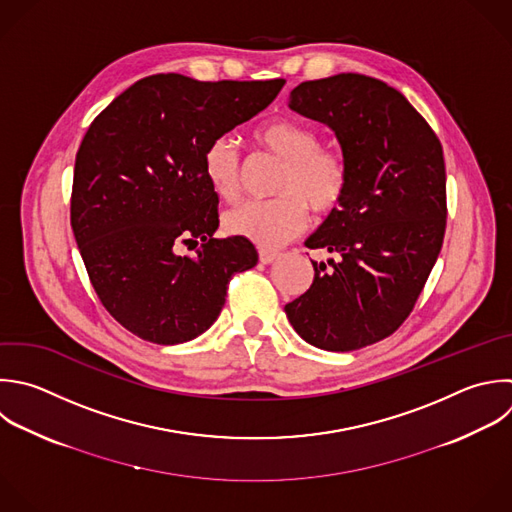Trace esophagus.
I'll return each instance as SVG.
<instances>
[{
    "instance_id": "obj_1",
    "label": "esophagus",
    "mask_w": 512,
    "mask_h": 512,
    "mask_svg": "<svg viewBox=\"0 0 512 512\" xmlns=\"http://www.w3.org/2000/svg\"><path fill=\"white\" fill-rule=\"evenodd\" d=\"M258 256H260V262H262V264H272V262L278 258V252H274V250H264V248H262V250L258 252Z\"/></svg>"
}]
</instances>
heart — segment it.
<instances>
[{
	"mask_svg": "<svg viewBox=\"0 0 512 512\" xmlns=\"http://www.w3.org/2000/svg\"><path fill=\"white\" fill-rule=\"evenodd\" d=\"M254 142L282 162L272 200H252L224 216L230 234L262 248H276L294 238L314 214L334 212L346 198L350 168L346 156L320 146V134L310 124L278 118L254 132ZM202 172L212 192L226 202L242 194V154L232 136H216L202 154Z\"/></svg>",
	"mask_w": 512,
	"mask_h": 512,
	"instance_id": "b5f03b06",
	"label": "heart"
}]
</instances>
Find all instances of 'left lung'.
I'll return each mask as SVG.
<instances>
[{
    "mask_svg": "<svg viewBox=\"0 0 512 512\" xmlns=\"http://www.w3.org/2000/svg\"><path fill=\"white\" fill-rule=\"evenodd\" d=\"M290 108L330 126L350 168L340 208L306 240L338 254L284 306L312 346L350 352L384 340L412 312L446 230L442 146L394 88L362 74L302 82Z\"/></svg>",
    "mask_w": 512,
    "mask_h": 512,
    "instance_id": "obj_1",
    "label": "left lung"
}]
</instances>
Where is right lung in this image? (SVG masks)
<instances>
[{
  "label": "right lung",
  "instance_id": "right-lung-1",
  "mask_svg": "<svg viewBox=\"0 0 512 512\" xmlns=\"http://www.w3.org/2000/svg\"><path fill=\"white\" fill-rule=\"evenodd\" d=\"M284 84L156 74L88 128L76 154L72 230L100 302L138 338L180 344L200 336L220 316L232 276L256 266L250 240L214 238L218 196L202 154ZM180 243L201 250L178 257Z\"/></svg>",
  "mask_w": 512,
  "mask_h": 512
}]
</instances>
